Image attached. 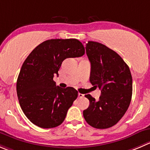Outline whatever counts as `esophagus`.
I'll use <instances>...</instances> for the list:
<instances>
[{
  "label": "esophagus",
  "instance_id": "1",
  "mask_svg": "<svg viewBox=\"0 0 150 150\" xmlns=\"http://www.w3.org/2000/svg\"><path fill=\"white\" fill-rule=\"evenodd\" d=\"M84 94H82V93H78V97L79 98H82V97H84Z\"/></svg>",
  "mask_w": 150,
  "mask_h": 150
}]
</instances>
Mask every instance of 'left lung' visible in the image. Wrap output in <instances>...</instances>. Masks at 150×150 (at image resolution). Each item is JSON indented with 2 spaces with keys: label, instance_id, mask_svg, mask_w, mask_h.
Instances as JSON below:
<instances>
[{
  "label": "left lung",
  "instance_id": "8db88e82",
  "mask_svg": "<svg viewBox=\"0 0 150 150\" xmlns=\"http://www.w3.org/2000/svg\"><path fill=\"white\" fill-rule=\"evenodd\" d=\"M91 62L90 82L101 90L99 101L85 96L90 105L83 111L87 123L97 129L116 125L127 110L132 93V79L126 62L115 51L102 43L88 41L85 46Z\"/></svg>",
  "mask_w": 150,
  "mask_h": 150
}]
</instances>
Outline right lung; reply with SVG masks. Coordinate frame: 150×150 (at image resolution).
Returning <instances> with one entry per match:
<instances>
[{
  "label": "right lung",
  "mask_w": 150,
  "mask_h": 150,
  "mask_svg": "<svg viewBox=\"0 0 150 150\" xmlns=\"http://www.w3.org/2000/svg\"><path fill=\"white\" fill-rule=\"evenodd\" d=\"M85 48L76 39H51L38 45L24 61L17 80L21 109L28 120L41 128L63 122L78 96L72 87L61 88L53 80L66 58L79 57Z\"/></svg>",
  "instance_id": "right-lung-1"
}]
</instances>
